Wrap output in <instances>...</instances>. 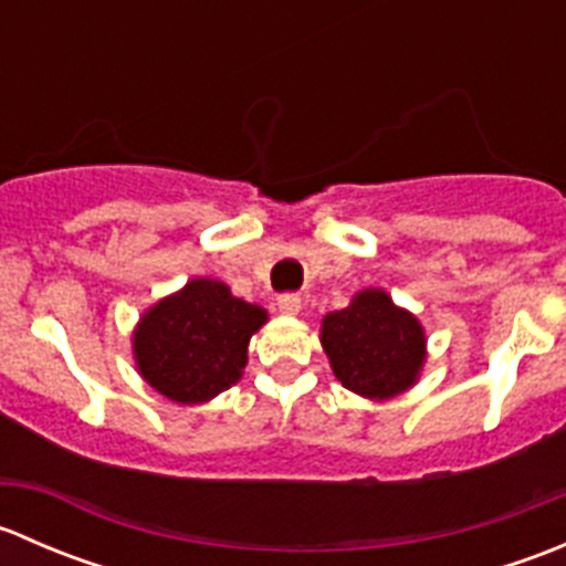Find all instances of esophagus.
Listing matches in <instances>:
<instances>
[{"label":"esophagus","mask_w":566,"mask_h":566,"mask_svg":"<svg viewBox=\"0 0 566 566\" xmlns=\"http://www.w3.org/2000/svg\"><path fill=\"white\" fill-rule=\"evenodd\" d=\"M276 306L282 315H298L301 312V295L298 293H284L276 298Z\"/></svg>","instance_id":"esophagus-1"}]
</instances>
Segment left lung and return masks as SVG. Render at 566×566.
I'll use <instances>...</instances> for the list:
<instances>
[{
    "instance_id": "8db88e82",
    "label": "left lung",
    "mask_w": 566,
    "mask_h": 566,
    "mask_svg": "<svg viewBox=\"0 0 566 566\" xmlns=\"http://www.w3.org/2000/svg\"><path fill=\"white\" fill-rule=\"evenodd\" d=\"M319 342L342 386L369 399L405 391L424 364L419 319L384 290H364L347 310L325 315Z\"/></svg>"
}]
</instances>
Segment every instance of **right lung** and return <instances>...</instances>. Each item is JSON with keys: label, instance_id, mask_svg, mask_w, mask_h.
<instances>
[{"label": "right lung", "instance_id": "1", "mask_svg": "<svg viewBox=\"0 0 566 566\" xmlns=\"http://www.w3.org/2000/svg\"><path fill=\"white\" fill-rule=\"evenodd\" d=\"M265 319L227 284L193 279L142 317L134 334L142 378L175 402H205L241 378L251 334Z\"/></svg>", "mask_w": 566, "mask_h": 566}]
</instances>
